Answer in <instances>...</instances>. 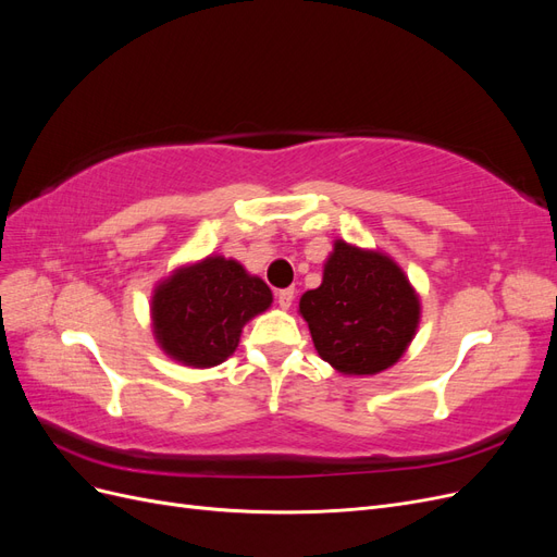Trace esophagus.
Returning <instances> with one entry per match:
<instances>
[{"mask_svg":"<svg viewBox=\"0 0 557 557\" xmlns=\"http://www.w3.org/2000/svg\"><path fill=\"white\" fill-rule=\"evenodd\" d=\"M293 299H295V288L278 290V295H276V301H278L281 309H290L293 307Z\"/></svg>","mask_w":557,"mask_h":557,"instance_id":"esophagus-1","label":"esophagus"}]
</instances>
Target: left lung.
I'll use <instances>...</instances> for the list:
<instances>
[{
    "label": "left lung",
    "mask_w": 557,
    "mask_h": 557,
    "mask_svg": "<svg viewBox=\"0 0 557 557\" xmlns=\"http://www.w3.org/2000/svg\"><path fill=\"white\" fill-rule=\"evenodd\" d=\"M318 356L344 376H374L407 352L420 323V297L383 250L336 239L323 283L299 299Z\"/></svg>",
    "instance_id": "8db88e82"
}]
</instances>
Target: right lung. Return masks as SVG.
I'll return each instance as SVG.
<instances>
[{
  "label": "right lung",
  "instance_id": "add662e5",
  "mask_svg": "<svg viewBox=\"0 0 557 557\" xmlns=\"http://www.w3.org/2000/svg\"><path fill=\"white\" fill-rule=\"evenodd\" d=\"M272 301L267 283L248 274L242 262L209 256L176 267L156 285L150 297L153 336L164 356L209 369L237 350L244 325Z\"/></svg>",
  "mask_w": 557,
  "mask_h": 557
}]
</instances>
